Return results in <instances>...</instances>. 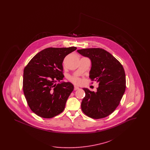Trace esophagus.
<instances>
[{
	"instance_id": "1",
	"label": "esophagus",
	"mask_w": 150,
	"mask_h": 150,
	"mask_svg": "<svg viewBox=\"0 0 150 150\" xmlns=\"http://www.w3.org/2000/svg\"><path fill=\"white\" fill-rule=\"evenodd\" d=\"M78 89H79V88L78 87V86H74V91H76V90H78Z\"/></svg>"
}]
</instances>
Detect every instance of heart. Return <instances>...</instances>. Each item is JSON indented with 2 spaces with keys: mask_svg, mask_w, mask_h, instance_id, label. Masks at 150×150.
<instances>
[{
  "mask_svg": "<svg viewBox=\"0 0 150 150\" xmlns=\"http://www.w3.org/2000/svg\"><path fill=\"white\" fill-rule=\"evenodd\" d=\"M69 80H70V81H71L72 83H73L74 84H75L76 85H80L82 83L81 79L78 77V76H76L70 77Z\"/></svg>",
  "mask_w": 150,
  "mask_h": 150,
  "instance_id": "obj_1",
  "label": "heart"
}]
</instances>
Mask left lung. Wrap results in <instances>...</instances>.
Masks as SVG:
<instances>
[{
    "mask_svg": "<svg viewBox=\"0 0 150 150\" xmlns=\"http://www.w3.org/2000/svg\"><path fill=\"white\" fill-rule=\"evenodd\" d=\"M92 62L89 78L98 83L96 92L83 88L86 96L81 107L88 116L99 119L111 114L119 106L126 88L124 69L111 54L102 48L77 50Z\"/></svg>",
    "mask_w": 150,
    "mask_h": 150,
    "instance_id": "obj_1",
    "label": "left lung"
}]
</instances>
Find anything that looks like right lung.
<instances>
[{"label":"right lung","instance_id":"obj_1","mask_svg":"<svg viewBox=\"0 0 150 150\" xmlns=\"http://www.w3.org/2000/svg\"><path fill=\"white\" fill-rule=\"evenodd\" d=\"M76 47L48 48L38 53L23 70V91L31 111L38 116L52 118L64 110L74 90L71 83L56 82L64 77V57Z\"/></svg>","mask_w":150,"mask_h":150}]
</instances>
